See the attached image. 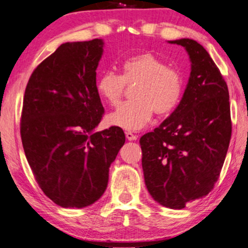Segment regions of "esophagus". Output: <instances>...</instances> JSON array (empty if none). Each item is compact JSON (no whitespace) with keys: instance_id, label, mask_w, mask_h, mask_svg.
<instances>
[{"instance_id":"obj_1","label":"esophagus","mask_w":248,"mask_h":248,"mask_svg":"<svg viewBox=\"0 0 248 248\" xmlns=\"http://www.w3.org/2000/svg\"><path fill=\"white\" fill-rule=\"evenodd\" d=\"M126 137H127L128 140H136L138 138L136 135H134L133 133H131V131H126Z\"/></svg>"}]
</instances>
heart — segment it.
<instances>
[{"instance_id": "b5f03b06", "label": "heart", "mask_w": 248, "mask_h": 248, "mask_svg": "<svg viewBox=\"0 0 248 248\" xmlns=\"http://www.w3.org/2000/svg\"><path fill=\"white\" fill-rule=\"evenodd\" d=\"M121 75L105 71L97 78L96 92L111 107L120 103L126 84H137L134 88L135 101L121 104L108 115V122L126 130L146 127L154 111L160 115L172 112L184 93V77L178 69L168 67L167 62L153 53L144 52L122 62Z\"/></svg>"}]
</instances>
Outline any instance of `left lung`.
<instances>
[{
  "mask_svg": "<svg viewBox=\"0 0 248 248\" xmlns=\"http://www.w3.org/2000/svg\"><path fill=\"white\" fill-rule=\"evenodd\" d=\"M169 43L187 51L189 79L176 110L141 136L140 144L148 193L161 205L181 210L206 196L217 183L232 137V119L227 84L206 49L189 38Z\"/></svg>",
  "mask_w": 248,
  "mask_h": 248,
  "instance_id": "1",
  "label": "left lung"
}]
</instances>
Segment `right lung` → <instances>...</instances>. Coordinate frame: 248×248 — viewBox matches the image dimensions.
<instances>
[{
    "label": "right lung",
    "instance_id": "1",
    "mask_svg": "<svg viewBox=\"0 0 248 248\" xmlns=\"http://www.w3.org/2000/svg\"><path fill=\"white\" fill-rule=\"evenodd\" d=\"M104 42H68L32 72L20 134L35 179L62 207L92 205L108 187V168L124 144L119 127L95 131L104 108L96 69Z\"/></svg>",
    "mask_w": 248,
    "mask_h": 248
}]
</instances>
